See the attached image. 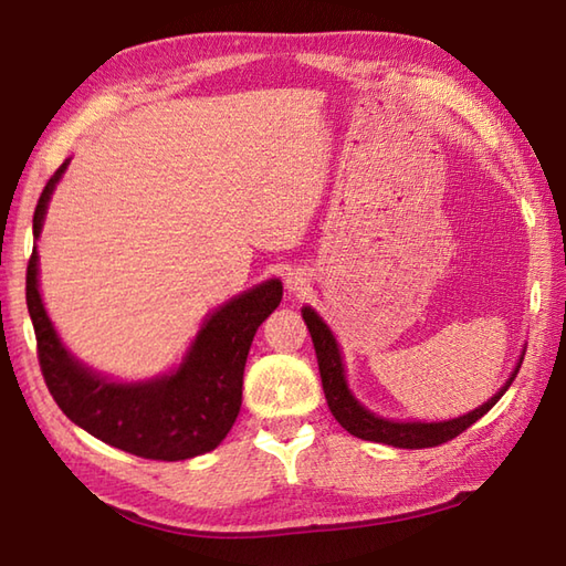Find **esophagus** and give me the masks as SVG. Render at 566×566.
I'll return each instance as SVG.
<instances>
[{
	"label": "esophagus",
	"mask_w": 566,
	"mask_h": 566,
	"mask_svg": "<svg viewBox=\"0 0 566 566\" xmlns=\"http://www.w3.org/2000/svg\"><path fill=\"white\" fill-rule=\"evenodd\" d=\"M284 284L292 294H300L306 290V286H310V276H306L304 270H290L284 276Z\"/></svg>",
	"instance_id": "esophagus-1"
}]
</instances>
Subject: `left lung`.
Returning <instances> with one entry per match:
<instances>
[{"label":"left lung","mask_w":566,"mask_h":566,"mask_svg":"<svg viewBox=\"0 0 566 566\" xmlns=\"http://www.w3.org/2000/svg\"><path fill=\"white\" fill-rule=\"evenodd\" d=\"M302 317L306 322V329L312 334L314 342V352H317V361H319V377H322V387H324V397H327V405L332 409L334 419L347 429L349 434L367 439V442H379V444H389V447H399V449H424V447H437L444 444L449 439H454L474 424L476 419H482L486 411H490L496 401L502 399V395L516 377V371L522 367L524 354L520 357V364L512 371V377L506 379V385L496 391V395L484 401L482 407H476L474 411H469L464 417L457 419H447V421H395V419H385L377 417L375 411H369L367 407H361L357 399H354L352 389L347 387V377H344V364H342V352L339 344L334 339L332 329L322 322V317L312 306H304Z\"/></svg>","instance_id":"8db88e82"}]
</instances>
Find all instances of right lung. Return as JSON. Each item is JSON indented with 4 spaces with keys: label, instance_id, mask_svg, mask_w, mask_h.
Here are the masks:
<instances>
[{
    "label": "right lung",
    "instance_id": "right-lung-1",
    "mask_svg": "<svg viewBox=\"0 0 566 566\" xmlns=\"http://www.w3.org/2000/svg\"><path fill=\"white\" fill-rule=\"evenodd\" d=\"M64 165L46 181L34 209V239ZM40 256L27 264V310L36 334V357L46 389L84 432L122 452L179 462L212 452L229 434L242 407L249 347L260 324L282 302V282L270 280L234 296L205 319L187 357L175 371L147 381H112L76 361L64 349L40 294Z\"/></svg>",
    "mask_w": 566,
    "mask_h": 566
}]
</instances>
